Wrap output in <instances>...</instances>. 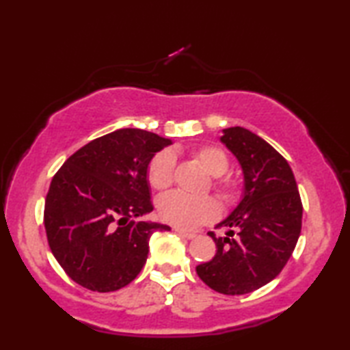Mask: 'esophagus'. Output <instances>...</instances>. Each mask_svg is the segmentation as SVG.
Here are the masks:
<instances>
[{"instance_id": "1", "label": "esophagus", "mask_w": 350, "mask_h": 350, "mask_svg": "<svg viewBox=\"0 0 350 350\" xmlns=\"http://www.w3.org/2000/svg\"><path fill=\"white\" fill-rule=\"evenodd\" d=\"M176 233H179L180 236H183V238H187V239H194V238H196V234L185 232V230H182V228H176Z\"/></svg>"}]
</instances>
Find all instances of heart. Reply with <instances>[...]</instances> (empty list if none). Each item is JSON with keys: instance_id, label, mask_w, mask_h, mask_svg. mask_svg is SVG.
Returning a JSON list of instances; mask_svg holds the SVG:
<instances>
[{"instance_id": "1", "label": "heart", "mask_w": 350, "mask_h": 350, "mask_svg": "<svg viewBox=\"0 0 350 350\" xmlns=\"http://www.w3.org/2000/svg\"><path fill=\"white\" fill-rule=\"evenodd\" d=\"M196 161L216 179L215 185L224 200L233 202L238 198V185L232 177H221L230 168L228 156L222 148L205 145L194 151ZM176 156L173 151L163 150L157 152L148 167V182L156 189L168 188L174 179ZM159 216L179 228H194L202 224L215 221L219 215V206L211 198H194L189 194L174 191L161 198L157 205Z\"/></svg>"}]
</instances>
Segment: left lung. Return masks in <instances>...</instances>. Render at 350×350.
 I'll return each instance as SVG.
<instances>
[{"label":"left lung","mask_w":350,"mask_h":350,"mask_svg":"<svg viewBox=\"0 0 350 350\" xmlns=\"http://www.w3.org/2000/svg\"><path fill=\"white\" fill-rule=\"evenodd\" d=\"M221 142L241 165L244 196L217 224L228 228L227 236L208 233L217 250L196 271L219 293L245 295L275 280L292 256L301 233L303 204L292 168L264 139L233 126L224 129Z\"/></svg>","instance_id":"8db88e82"}]
</instances>
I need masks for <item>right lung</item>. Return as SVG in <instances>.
Wrapping results in <instances>:
<instances>
[{
    "label": "right lung",
    "mask_w": 350,
    "mask_h": 350,
    "mask_svg": "<svg viewBox=\"0 0 350 350\" xmlns=\"http://www.w3.org/2000/svg\"><path fill=\"white\" fill-rule=\"evenodd\" d=\"M173 144L137 128L102 135L74 152L51 182L44 228L51 252L70 280L114 292L135 280L151 234L168 225L135 222L152 211L148 165Z\"/></svg>",
    "instance_id": "right-lung-1"
}]
</instances>
